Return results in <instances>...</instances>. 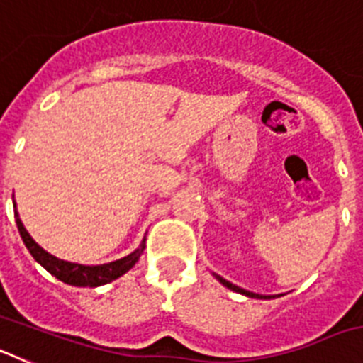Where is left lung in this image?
<instances>
[{
    "mask_svg": "<svg viewBox=\"0 0 363 363\" xmlns=\"http://www.w3.org/2000/svg\"><path fill=\"white\" fill-rule=\"evenodd\" d=\"M214 277H216V280L220 281L221 285H225L227 289H230V291H234V293H240V294H245V296H249V298H259V300H269V298H274V296H264V294H256V293H251V291H245V289H242V287H238V285H234V284H230V281H227L225 278H221V277H218V274H214Z\"/></svg>",
    "mask_w": 363,
    "mask_h": 363,
    "instance_id": "1",
    "label": "left lung"
}]
</instances>
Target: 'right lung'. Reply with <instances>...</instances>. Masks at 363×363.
I'll list each match as a JSON object with an SVG mask.
<instances>
[{"mask_svg": "<svg viewBox=\"0 0 363 363\" xmlns=\"http://www.w3.org/2000/svg\"><path fill=\"white\" fill-rule=\"evenodd\" d=\"M14 218L16 225H18L19 234H21V240H23L25 247L28 249V252L32 255V258L36 259L41 267H45L47 271L56 277L57 280H62L63 284L76 285V287H99V285H105L108 281L116 280L121 274L134 267L140 256H142L143 249H145V238L140 243L136 251L127 255L125 258L116 259V262H111V264L104 265H82V264H72V262H65V259H60L56 256H52L50 252H47L43 247L38 245L34 240H32L30 234L27 233V229L23 227L21 220H19V214L16 211L14 203Z\"/></svg>", "mask_w": 363, "mask_h": 363, "instance_id": "obj_1", "label": "right lung"}]
</instances>
